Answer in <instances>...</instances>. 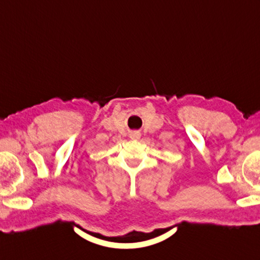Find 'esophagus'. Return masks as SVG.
<instances>
[{
    "label": "esophagus",
    "mask_w": 260,
    "mask_h": 260,
    "mask_svg": "<svg viewBox=\"0 0 260 260\" xmlns=\"http://www.w3.org/2000/svg\"><path fill=\"white\" fill-rule=\"evenodd\" d=\"M129 137L132 138V140H135V141L140 140V138H141V133L140 132H132Z\"/></svg>",
    "instance_id": "obj_1"
}]
</instances>
